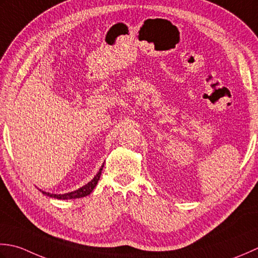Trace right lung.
Wrapping results in <instances>:
<instances>
[{
	"instance_id": "right-lung-1",
	"label": "right lung",
	"mask_w": 258,
	"mask_h": 258,
	"mask_svg": "<svg viewBox=\"0 0 258 258\" xmlns=\"http://www.w3.org/2000/svg\"><path fill=\"white\" fill-rule=\"evenodd\" d=\"M103 168V165L100 168L99 172L97 173L96 176H94L93 179L88 182L86 186H83L81 188H79L78 190L75 191H71V192H68V194H63V195H55V194H49V192H45V191H42L45 195H48L50 197H53L56 199H76V198H81V197H86L88 195H90V192H92V190L94 189V187L97 186V183L100 179V176H101V170Z\"/></svg>"
}]
</instances>
